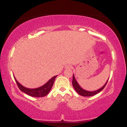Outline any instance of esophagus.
Segmentation results:
<instances>
[{
    "instance_id": "obj_1",
    "label": "esophagus",
    "mask_w": 127,
    "mask_h": 127,
    "mask_svg": "<svg viewBox=\"0 0 127 127\" xmlns=\"http://www.w3.org/2000/svg\"><path fill=\"white\" fill-rule=\"evenodd\" d=\"M65 68H72V65H67L66 66H65Z\"/></svg>"
}]
</instances>
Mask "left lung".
I'll return each mask as SVG.
<instances>
[{
  "label": "left lung",
  "instance_id": "obj_1",
  "mask_svg": "<svg viewBox=\"0 0 127 127\" xmlns=\"http://www.w3.org/2000/svg\"><path fill=\"white\" fill-rule=\"evenodd\" d=\"M107 81L106 82V84H104V86L103 87H101V88L98 89V90H96V91H86V90H84L80 87L79 85L78 84V83L77 82V81H76L75 76H74V75H73V81H72V84H73V87L75 90H76V91L78 93L79 95L84 96V97H90V96H93L95 95V94H98V93H100V91H102V90L104 89V87H106V84H107Z\"/></svg>",
  "mask_w": 127,
  "mask_h": 127
}]
</instances>
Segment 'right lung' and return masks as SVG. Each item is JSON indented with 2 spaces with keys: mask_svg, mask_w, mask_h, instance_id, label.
Instances as JSON below:
<instances>
[{
  "mask_svg": "<svg viewBox=\"0 0 127 127\" xmlns=\"http://www.w3.org/2000/svg\"><path fill=\"white\" fill-rule=\"evenodd\" d=\"M57 76H55L52 77V78L49 79L45 85H43L42 87H39L37 88H34V89H30L26 88V87H23V85H21V84L19 83L18 81L16 80L15 78V80L17 83V86L20 89V90L23 93H26L27 95L32 96V97H44V96L48 94L49 93V91L51 90L52 85H53L55 79V78Z\"/></svg>",
  "mask_w": 127,
  "mask_h": 127,
  "instance_id": "add662e5",
  "label": "right lung"
}]
</instances>
